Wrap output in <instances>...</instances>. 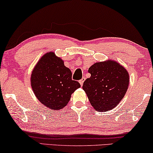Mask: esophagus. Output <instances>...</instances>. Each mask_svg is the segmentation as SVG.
Listing matches in <instances>:
<instances>
[{
    "mask_svg": "<svg viewBox=\"0 0 153 153\" xmlns=\"http://www.w3.org/2000/svg\"><path fill=\"white\" fill-rule=\"evenodd\" d=\"M85 77H82V78L79 81V84H80V85L81 86H82V85H83V83H84V82H85Z\"/></svg>",
    "mask_w": 153,
    "mask_h": 153,
    "instance_id": "obj_1",
    "label": "esophagus"
}]
</instances>
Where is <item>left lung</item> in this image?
Instances as JSON below:
<instances>
[{"label":"left lung","mask_w":153,"mask_h":153,"mask_svg":"<svg viewBox=\"0 0 153 153\" xmlns=\"http://www.w3.org/2000/svg\"><path fill=\"white\" fill-rule=\"evenodd\" d=\"M88 71L91 77L82 89L92 107L99 111L111 110L123 98L129 86V74L120 64L107 60L93 64Z\"/></svg>","instance_id":"left-lung-1"}]
</instances>
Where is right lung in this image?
I'll list each match as a JSON object with an SVG mask.
<instances>
[{
    "label": "right lung",
    "mask_w": 153,
    "mask_h": 153,
    "mask_svg": "<svg viewBox=\"0 0 153 153\" xmlns=\"http://www.w3.org/2000/svg\"><path fill=\"white\" fill-rule=\"evenodd\" d=\"M72 73L53 52L43 55L32 72L30 82L34 95L43 105L59 110L69 102L71 94L80 87L72 79Z\"/></svg>",
    "instance_id": "add662e5"
}]
</instances>
